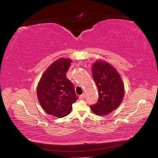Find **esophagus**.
Returning <instances> with one entry per match:
<instances>
[{
  "label": "esophagus",
  "instance_id": "34e87169",
  "mask_svg": "<svg viewBox=\"0 0 158 158\" xmlns=\"http://www.w3.org/2000/svg\"><path fill=\"white\" fill-rule=\"evenodd\" d=\"M80 99H84L85 98V94H82V95H80Z\"/></svg>",
  "mask_w": 158,
  "mask_h": 158
}]
</instances>
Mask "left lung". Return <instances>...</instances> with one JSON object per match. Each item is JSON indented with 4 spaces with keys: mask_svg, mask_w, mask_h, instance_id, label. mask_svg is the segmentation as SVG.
I'll list each match as a JSON object with an SVG mask.
<instances>
[{
    "mask_svg": "<svg viewBox=\"0 0 158 158\" xmlns=\"http://www.w3.org/2000/svg\"><path fill=\"white\" fill-rule=\"evenodd\" d=\"M92 76L99 92L98 102L90 106L98 115H106L116 109L122 102L125 94L120 75L106 61L98 60L92 66Z\"/></svg>",
    "mask_w": 158,
    "mask_h": 158,
    "instance_id": "1",
    "label": "left lung"
}]
</instances>
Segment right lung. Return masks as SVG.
<instances>
[{"mask_svg":"<svg viewBox=\"0 0 158 158\" xmlns=\"http://www.w3.org/2000/svg\"><path fill=\"white\" fill-rule=\"evenodd\" d=\"M72 60L62 58L55 61L43 74L37 88V95L44 111L56 117L71 112L72 105L78 99L74 85L66 78Z\"/></svg>","mask_w":158,"mask_h":158,"instance_id":"1","label":"right lung"}]
</instances>
